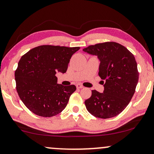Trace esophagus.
Here are the masks:
<instances>
[{"label":"esophagus","mask_w":154,"mask_h":154,"mask_svg":"<svg viewBox=\"0 0 154 154\" xmlns=\"http://www.w3.org/2000/svg\"><path fill=\"white\" fill-rule=\"evenodd\" d=\"M76 88L78 89H81L83 88V86L81 84H80V83H78V84H76Z\"/></svg>","instance_id":"1"}]
</instances>
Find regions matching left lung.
<instances>
[{
    "label": "left lung",
    "instance_id": "1",
    "mask_svg": "<svg viewBox=\"0 0 154 154\" xmlns=\"http://www.w3.org/2000/svg\"><path fill=\"white\" fill-rule=\"evenodd\" d=\"M83 51L96 56L100 61L99 76L103 93L92 91L85 101L87 110L102 119L114 117L128 105L139 81L137 63L134 55L116 42H105L89 46Z\"/></svg>",
    "mask_w": 154,
    "mask_h": 154
}]
</instances>
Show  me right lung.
Returning a JSON list of instances; mask_svg holds the SVG:
<instances>
[{
    "label": "right lung",
    "mask_w": 154,
    "mask_h": 154,
    "mask_svg": "<svg viewBox=\"0 0 154 154\" xmlns=\"http://www.w3.org/2000/svg\"><path fill=\"white\" fill-rule=\"evenodd\" d=\"M80 47L42 45L21 57L15 73L16 89L26 107L35 115L50 117L62 112L74 85L57 83V72H66L72 55Z\"/></svg>",
    "instance_id": "obj_1"
}]
</instances>
